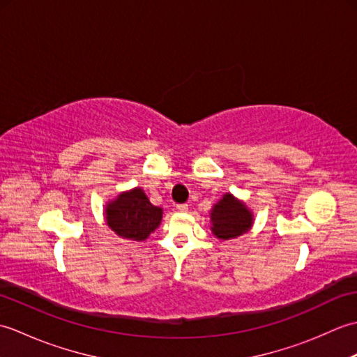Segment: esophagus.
<instances>
[{"label": "esophagus", "instance_id": "34e87169", "mask_svg": "<svg viewBox=\"0 0 357 357\" xmlns=\"http://www.w3.org/2000/svg\"><path fill=\"white\" fill-rule=\"evenodd\" d=\"M178 211H181V213H185V211L188 210V206L187 204H179V206H176Z\"/></svg>", "mask_w": 357, "mask_h": 357}]
</instances>
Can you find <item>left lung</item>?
I'll return each instance as SVG.
<instances>
[{"mask_svg":"<svg viewBox=\"0 0 357 357\" xmlns=\"http://www.w3.org/2000/svg\"><path fill=\"white\" fill-rule=\"evenodd\" d=\"M253 211L231 193L222 195L210 210V230L215 238L230 241L247 233L253 227Z\"/></svg>","mask_w":357,"mask_h":357,"instance_id":"8db88e82","label":"left lung"}]
</instances>
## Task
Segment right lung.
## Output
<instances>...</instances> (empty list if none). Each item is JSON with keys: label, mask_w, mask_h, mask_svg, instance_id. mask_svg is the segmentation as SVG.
Here are the masks:
<instances>
[{"label": "right lung", "mask_w": 357, "mask_h": 357, "mask_svg": "<svg viewBox=\"0 0 357 357\" xmlns=\"http://www.w3.org/2000/svg\"><path fill=\"white\" fill-rule=\"evenodd\" d=\"M162 208L151 204L141 187L121 192L116 198L105 202V224L119 238L142 242L162 221Z\"/></svg>", "instance_id": "1"}]
</instances>
